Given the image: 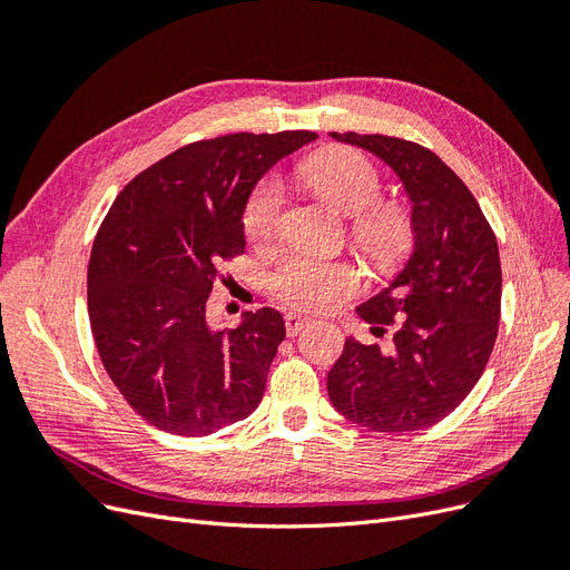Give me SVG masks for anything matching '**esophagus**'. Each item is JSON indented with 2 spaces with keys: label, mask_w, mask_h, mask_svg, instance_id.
<instances>
[{
  "label": "esophagus",
  "mask_w": 570,
  "mask_h": 570,
  "mask_svg": "<svg viewBox=\"0 0 570 570\" xmlns=\"http://www.w3.org/2000/svg\"><path fill=\"white\" fill-rule=\"evenodd\" d=\"M308 323H312V321H308L306 316H299L297 312H289V314H285V331H287V335H289V337L299 335Z\"/></svg>",
  "instance_id": "1"
}]
</instances>
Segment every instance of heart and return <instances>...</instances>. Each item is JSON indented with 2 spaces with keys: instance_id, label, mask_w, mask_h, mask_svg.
<instances>
[{
  "instance_id": "1",
  "label": "heart",
  "mask_w": 570,
  "mask_h": 570,
  "mask_svg": "<svg viewBox=\"0 0 570 570\" xmlns=\"http://www.w3.org/2000/svg\"><path fill=\"white\" fill-rule=\"evenodd\" d=\"M299 180L335 212L352 216V237L375 262H392L411 243V220L402 206L381 202L383 176L354 149L321 151L297 166ZM285 195L275 178L254 185L243 206V233L252 245H266L278 235ZM271 287L283 302L318 312L358 289V271L306 252H289L271 271Z\"/></svg>"
}]
</instances>
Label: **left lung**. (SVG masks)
<instances>
[{
  "instance_id": "1",
  "label": "left lung",
  "mask_w": 570,
  "mask_h": 570,
  "mask_svg": "<svg viewBox=\"0 0 570 570\" xmlns=\"http://www.w3.org/2000/svg\"><path fill=\"white\" fill-rule=\"evenodd\" d=\"M381 157L413 202L416 245L404 271L356 312L392 352L350 337L327 373L333 406L375 433L440 423L469 396L502 314L497 237L471 189L435 151L390 135L331 132Z\"/></svg>"
}]
</instances>
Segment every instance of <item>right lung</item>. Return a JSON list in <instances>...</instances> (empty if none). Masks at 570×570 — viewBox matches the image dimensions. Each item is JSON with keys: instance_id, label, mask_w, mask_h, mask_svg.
<instances>
[{"instance_id": "1", "label": "right lung", "mask_w": 570, "mask_h": 570, "mask_svg": "<svg viewBox=\"0 0 570 570\" xmlns=\"http://www.w3.org/2000/svg\"><path fill=\"white\" fill-rule=\"evenodd\" d=\"M312 130L235 132L189 142L135 176L97 230L88 314L124 400L154 428L204 438L247 419L285 340L275 308L212 331L220 262L245 252L243 206L256 180Z\"/></svg>"}]
</instances>
